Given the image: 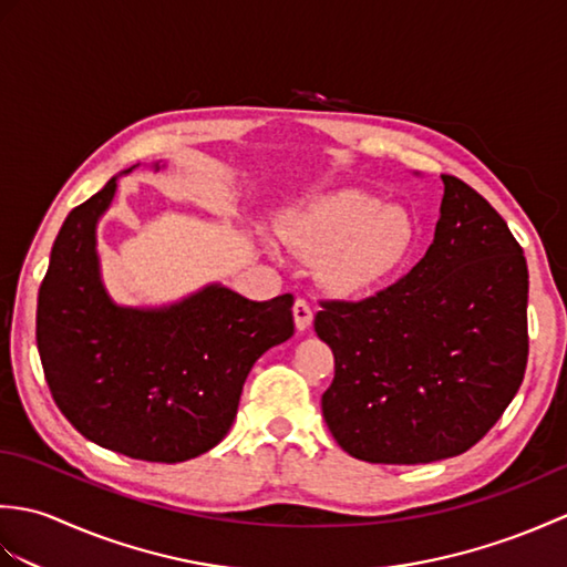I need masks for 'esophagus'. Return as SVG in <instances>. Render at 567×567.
Wrapping results in <instances>:
<instances>
[{"mask_svg": "<svg viewBox=\"0 0 567 567\" xmlns=\"http://www.w3.org/2000/svg\"><path fill=\"white\" fill-rule=\"evenodd\" d=\"M292 315H295L297 331H307L311 327V319H315V315H311V309L307 305V299H297L292 307Z\"/></svg>", "mask_w": 567, "mask_h": 567, "instance_id": "34e87169", "label": "esophagus"}]
</instances>
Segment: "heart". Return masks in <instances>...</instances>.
<instances>
[{
	"label": "heart",
	"mask_w": 567,
	"mask_h": 567,
	"mask_svg": "<svg viewBox=\"0 0 567 567\" xmlns=\"http://www.w3.org/2000/svg\"><path fill=\"white\" fill-rule=\"evenodd\" d=\"M282 236L299 256L321 258V280L331 292L360 297L404 268L419 228L404 207L360 189H339L295 209Z\"/></svg>",
	"instance_id": "b5f03b06"
}]
</instances>
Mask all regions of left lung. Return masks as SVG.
<instances>
[{"instance_id":"1","label":"left lung","mask_w":567,"mask_h":567,"mask_svg":"<svg viewBox=\"0 0 567 567\" xmlns=\"http://www.w3.org/2000/svg\"><path fill=\"white\" fill-rule=\"evenodd\" d=\"M441 179L426 256L375 297L321 302L315 319L336 360L323 419L336 443L365 463L465 453L524 380V250L485 197L453 175Z\"/></svg>"}]
</instances>
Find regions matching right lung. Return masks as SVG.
<instances>
[{"label": "right lung", "mask_w": 567, "mask_h": 567, "mask_svg": "<svg viewBox=\"0 0 567 567\" xmlns=\"http://www.w3.org/2000/svg\"><path fill=\"white\" fill-rule=\"evenodd\" d=\"M116 179L60 228L39 290L35 343L58 409L84 439L136 461L183 463L231 429L250 368L295 333V299L250 302L214 282L165 307L116 305L97 252Z\"/></svg>", "instance_id": "obj_1"}]
</instances>
